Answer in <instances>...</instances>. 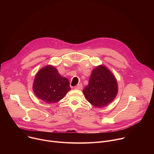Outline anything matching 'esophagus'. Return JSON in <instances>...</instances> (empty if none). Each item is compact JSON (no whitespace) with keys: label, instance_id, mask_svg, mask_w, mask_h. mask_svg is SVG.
I'll return each instance as SVG.
<instances>
[{"label":"esophagus","instance_id":"obj_1","mask_svg":"<svg viewBox=\"0 0 154 154\" xmlns=\"http://www.w3.org/2000/svg\"><path fill=\"white\" fill-rule=\"evenodd\" d=\"M83 88V85L82 83H79L77 85L74 86V89H77V90H82Z\"/></svg>","mask_w":154,"mask_h":154}]
</instances>
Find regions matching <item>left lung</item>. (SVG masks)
Returning <instances> with one entry per match:
<instances>
[{"label": "left lung", "instance_id": "left-lung-1", "mask_svg": "<svg viewBox=\"0 0 154 154\" xmlns=\"http://www.w3.org/2000/svg\"><path fill=\"white\" fill-rule=\"evenodd\" d=\"M118 83L113 74L103 65L94 68L89 83L83 90L86 100L96 107L111 103L118 94Z\"/></svg>", "mask_w": 154, "mask_h": 154}]
</instances>
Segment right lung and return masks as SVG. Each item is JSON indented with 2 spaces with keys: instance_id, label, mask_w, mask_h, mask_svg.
I'll list each match as a JSON object with an SVG mask.
<instances>
[{
  "instance_id": "1",
  "label": "right lung",
  "mask_w": 154,
  "mask_h": 154,
  "mask_svg": "<svg viewBox=\"0 0 154 154\" xmlns=\"http://www.w3.org/2000/svg\"><path fill=\"white\" fill-rule=\"evenodd\" d=\"M71 89L68 79L61 77L52 65L46 66L37 72L33 85L37 97L48 103L58 102Z\"/></svg>"
}]
</instances>
